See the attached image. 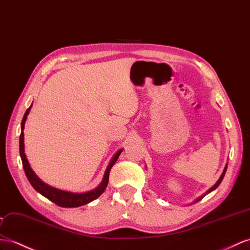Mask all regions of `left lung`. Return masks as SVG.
I'll use <instances>...</instances> for the list:
<instances>
[{"instance_id": "obj_1", "label": "left lung", "mask_w": 250, "mask_h": 250, "mask_svg": "<svg viewBox=\"0 0 250 250\" xmlns=\"http://www.w3.org/2000/svg\"><path fill=\"white\" fill-rule=\"evenodd\" d=\"M226 170H227V165H226V167H225V169H224V171H223V173H222V175H221V177H220V180H219V181H217V183H216V184L214 185V186H213L212 188H210V189H209V190L207 191V193H206V194L210 193V192H211V191H213L214 189H216L217 187H219V185H220V184H221V182L223 181V178H224V176H225V173H226ZM204 196H205V195H204ZM204 196H201L200 198H198V200H196V202H198V201H201V200H202V198H203ZM196 202H195V203H196Z\"/></svg>"}]
</instances>
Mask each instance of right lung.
Returning a JSON list of instances; mask_svg holds the SVG:
<instances>
[{
  "mask_svg": "<svg viewBox=\"0 0 250 250\" xmlns=\"http://www.w3.org/2000/svg\"><path fill=\"white\" fill-rule=\"evenodd\" d=\"M30 108H31V105L27 108V111L25 112L24 117L22 119L21 135H20V155L22 158V164H23L25 174H26L29 183L31 184V186H33L43 196L48 198L49 201H52L53 203L58 205V206H60V207H65V208L83 206V205H85L89 202L96 200L97 197H99L102 193H104V191L105 190V188L107 186L108 176H110L111 168L113 167L114 164L117 162V159L120 155V153L123 152V150H119L116 154L114 155L111 163L108 164L107 168L105 170L104 180H102L101 184L97 188L92 190V191L85 192V193H72V192L62 191V190L55 189L50 186H47L46 184H44L41 180H39V178L37 177V175L34 173V171L31 170V168L29 167V164L27 162V158H26V156H25V153H24V132H23V130H24L25 120H26V118H27V115L30 111Z\"/></svg>",
  "mask_w": 250,
  "mask_h": 250,
  "instance_id": "right-lung-1",
  "label": "right lung"
}]
</instances>
